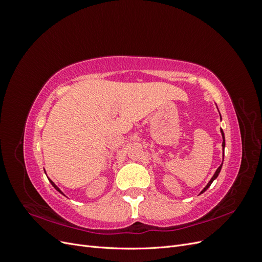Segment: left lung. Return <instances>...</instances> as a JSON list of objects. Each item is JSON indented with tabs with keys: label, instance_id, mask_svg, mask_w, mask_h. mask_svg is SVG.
Masks as SVG:
<instances>
[{
	"label": "left lung",
	"instance_id": "obj_1",
	"mask_svg": "<svg viewBox=\"0 0 262 262\" xmlns=\"http://www.w3.org/2000/svg\"><path fill=\"white\" fill-rule=\"evenodd\" d=\"M221 116V115H220ZM221 120H222V118H221ZM221 133H222V138H223V143H222V147H223V161H224V148H225V136H224V132H223V130H222L221 129ZM222 165H223V163H222L221 165H220V167L216 169V171L215 172H214V175L212 176V178L210 179V181L208 182V185L207 186H205L204 188H203V190H202V191L200 192V193H203L204 191H205V190H207L210 186H211V184H212V182L214 181V180H215L216 178H217V176H219V173H220V171H221V169H222Z\"/></svg>",
	"mask_w": 262,
	"mask_h": 262
}]
</instances>
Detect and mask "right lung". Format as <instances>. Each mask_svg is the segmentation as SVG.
Listing matches in <instances>:
<instances>
[{
  "mask_svg": "<svg viewBox=\"0 0 262 262\" xmlns=\"http://www.w3.org/2000/svg\"><path fill=\"white\" fill-rule=\"evenodd\" d=\"M48 179H49V178H48ZM49 181H50V182H51V185H52V186H53V187H54V188H55V189H57V190H58V191H59V192H60V193H62V194H63V195H66V194H64V193H63V192H62V191H61V190H60V189H59V187H58V186H57V185H55V184H54V182H53V181H52V180H50V179H49Z\"/></svg>",
  "mask_w": 262,
  "mask_h": 262,
  "instance_id": "1",
  "label": "right lung"
}]
</instances>
